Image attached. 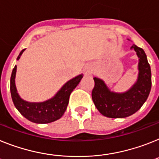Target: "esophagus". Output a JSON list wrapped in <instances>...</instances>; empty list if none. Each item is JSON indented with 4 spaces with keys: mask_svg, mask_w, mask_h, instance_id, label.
Returning a JSON list of instances; mask_svg holds the SVG:
<instances>
[{
    "mask_svg": "<svg viewBox=\"0 0 159 159\" xmlns=\"http://www.w3.org/2000/svg\"><path fill=\"white\" fill-rule=\"evenodd\" d=\"M92 71H93V69H92V66H85V69H84V73L85 75H90L91 73H92Z\"/></svg>",
    "mask_w": 159,
    "mask_h": 159,
    "instance_id": "esophagus-1",
    "label": "esophagus"
}]
</instances>
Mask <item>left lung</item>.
Wrapping results in <instances>:
<instances>
[{"mask_svg":"<svg viewBox=\"0 0 159 159\" xmlns=\"http://www.w3.org/2000/svg\"><path fill=\"white\" fill-rule=\"evenodd\" d=\"M138 57V75L137 81L124 93L111 91L103 80L94 77L95 86L92 98L95 106L104 116L124 118L138 111L147 100L151 89V70L143 49L133 45Z\"/></svg>","mask_w":159,"mask_h":159,"instance_id":"8db88e82","label":"left lung"}]
</instances>
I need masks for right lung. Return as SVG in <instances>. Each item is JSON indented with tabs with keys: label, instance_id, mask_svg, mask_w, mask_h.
Listing matches in <instances>:
<instances>
[{
	"label": "right lung",
	"instance_id": "1",
	"mask_svg": "<svg viewBox=\"0 0 159 159\" xmlns=\"http://www.w3.org/2000/svg\"><path fill=\"white\" fill-rule=\"evenodd\" d=\"M25 49L20 52L17 60ZM17 66H14L10 78V93L15 107L24 117L37 124H47L59 120L64 114L69 102V97L83 78V74L79 75L65 84L52 98L43 102H29L21 98L17 93L15 84Z\"/></svg>",
	"mask_w": 159,
	"mask_h": 159
}]
</instances>
